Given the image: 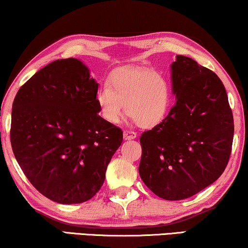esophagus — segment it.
I'll return each mask as SVG.
<instances>
[{
	"mask_svg": "<svg viewBox=\"0 0 248 248\" xmlns=\"http://www.w3.org/2000/svg\"><path fill=\"white\" fill-rule=\"evenodd\" d=\"M137 138V133L134 131L126 130L124 131V139L125 140H133V139Z\"/></svg>",
	"mask_w": 248,
	"mask_h": 248,
	"instance_id": "obj_1",
	"label": "esophagus"
}]
</instances>
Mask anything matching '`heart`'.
I'll list each match as a JSON object with an SVG mask.
<instances>
[{"mask_svg": "<svg viewBox=\"0 0 248 248\" xmlns=\"http://www.w3.org/2000/svg\"><path fill=\"white\" fill-rule=\"evenodd\" d=\"M171 101L170 83L164 73L140 67L117 70L110 84L101 83L96 104L105 121L118 124L124 111L141 127H152L162 122Z\"/></svg>", "mask_w": 248, "mask_h": 248, "instance_id": "b5f03b06", "label": "heart"}]
</instances>
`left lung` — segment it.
<instances>
[{"label":"left lung","mask_w":248,"mask_h":248,"mask_svg":"<svg viewBox=\"0 0 248 248\" xmlns=\"http://www.w3.org/2000/svg\"><path fill=\"white\" fill-rule=\"evenodd\" d=\"M171 81L175 104L140 137L139 172L155 195L178 201L221 176L232 154L233 117L221 80L194 60L176 56Z\"/></svg>","instance_id":"left-lung-1"}]
</instances>
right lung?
Wrapping results in <instances>:
<instances>
[{
    "label": "right lung",
    "mask_w": 248,
    "mask_h": 248,
    "mask_svg": "<svg viewBox=\"0 0 248 248\" xmlns=\"http://www.w3.org/2000/svg\"><path fill=\"white\" fill-rule=\"evenodd\" d=\"M97 89L89 69L71 57L33 74L13 101V154L33 187L54 202L93 198L123 141V131L98 115Z\"/></svg>",
    "instance_id": "obj_1"
}]
</instances>
